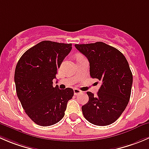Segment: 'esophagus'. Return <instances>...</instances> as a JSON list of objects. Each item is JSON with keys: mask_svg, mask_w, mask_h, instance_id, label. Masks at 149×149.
<instances>
[{"mask_svg": "<svg viewBox=\"0 0 149 149\" xmlns=\"http://www.w3.org/2000/svg\"><path fill=\"white\" fill-rule=\"evenodd\" d=\"M73 92H74V95H79V94H80V93H81V91L80 90V89H77V88H75L74 89H73Z\"/></svg>", "mask_w": 149, "mask_h": 149, "instance_id": "34e87169", "label": "esophagus"}]
</instances>
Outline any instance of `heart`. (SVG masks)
<instances>
[{
  "mask_svg": "<svg viewBox=\"0 0 149 149\" xmlns=\"http://www.w3.org/2000/svg\"><path fill=\"white\" fill-rule=\"evenodd\" d=\"M78 57H81V56H78Z\"/></svg>",
  "mask_w": 149,
  "mask_h": 149,
  "instance_id": "b5f03b06",
  "label": "heart"
}]
</instances>
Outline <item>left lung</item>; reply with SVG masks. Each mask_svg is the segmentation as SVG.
<instances>
[{
  "label": "left lung",
  "instance_id": "8db88e82",
  "mask_svg": "<svg viewBox=\"0 0 149 149\" xmlns=\"http://www.w3.org/2000/svg\"><path fill=\"white\" fill-rule=\"evenodd\" d=\"M75 47L89 60L91 77L101 81L96 96L86 92L89 101L81 107L84 116L95 125H111L122 115L130 98L132 74L127 60L117 49L103 42Z\"/></svg>",
  "mask_w": 149,
  "mask_h": 149
}]
</instances>
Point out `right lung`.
Wrapping results in <instances>:
<instances>
[{"label": "right lung", "instance_id": "right-lung-1", "mask_svg": "<svg viewBox=\"0 0 149 149\" xmlns=\"http://www.w3.org/2000/svg\"><path fill=\"white\" fill-rule=\"evenodd\" d=\"M71 49V44L41 41L27 50L16 66L17 97L27 116L40 126L60 122L73 97L71 88L53 86L57 70Z\"/></svg>", "mask_w": 149, "mask_h": 149}]
</instances>
